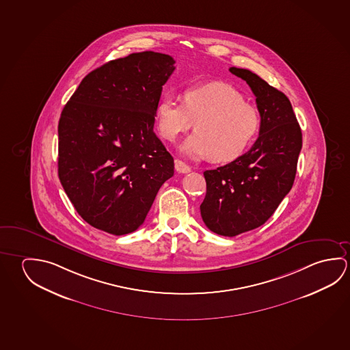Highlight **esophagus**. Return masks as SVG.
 <instances>
[{"instance_id": "esophagus-1", "label": "esophagus", "mask_w": 350, "mask_h": 350, "mask_svg": "<svg viewBox=\"0 0 350 350\" xmlns=\"http://www.w3.org/2000/svg\"><path fill=\"white\" fill-rule=\"evenodd\" d=\"M174 168L178 173H189L191 171V168L188 165H185L184 162L179 160H176L174 162Z\"/></svg>"}]
</instances>
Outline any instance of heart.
<instances>
[{"label": "heart", "instance_id": "heart-1", "mask_svg": "<svg viewBox=\"0 0 350 350\" xmlns=\"http://www.w3.org/2000/svg\"><path fill=\"white\" fill-rule=\"evenodd\" d=\"M182 103L161 98L155 120L161 138L168 142L188 132L194 123V134L180 146L184 155L232 162L245 152L258 134V109L230 84L211 81L191 86L182 94Z\"/></svg>", "mask_w": 350, "mask_h": 350}]
</instances>
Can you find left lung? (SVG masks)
Returning a JSON list of instances; mask_svg holds the SVG:
<instances>
[{"instance_id": "obj_1", "label": "left lung", "mask_w": 350, "mask_h": 350, "mask_svg": "<svg viewBox=\"0 0 350 350\" xmlns=\"http://www.w3.org/2000/svg\"><path fill=\"white\" fill-rule=\"evenodd\" d=\"M247 81L261 117L252 149L226 166L204 172L206 195L201 217L216 234L234 237L269 219L292 189L303 145L292 103L283 92L249 69L230 67Z\"/></svg>"}]
</instances>
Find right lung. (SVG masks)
I'll return each mask as SVG.
<instances>
[{
  "instance_id": "right-lung-1",
  "label": "right lung",
  "mask_w": 350,
  "mask_h": 350,
  "mask_svg": "<svg viewBox=\"0 0 350 350\" xmlns=\"http://www.w3.org/2000/svg\"><path fill=\"white\" fill-rule=\"evenodd\" d=\"M176 61L154 51L109 61L81 81L58 122V177L88 224L123 235L144 224L174 162L154 133Z\"/></svg>"
}]
</instances>
